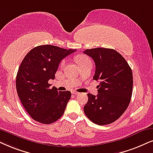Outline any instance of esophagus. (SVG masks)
I'll return each mask as SVG.
<instances>
[{"mask_svg":"<svg viewBox=\"0 0 153 153\" xmlns=\"http://www.w3.org/2000/svg\"><path fill=\"white\" fill-rule=\"evenodd\" d=\"M72 94H75V95H78V94H79L80 93H79V92H76V91H73Z\"/></svg>","mask_w":153,"mask_h":153,"instance_id":"obj_1","label":"esophagus"}]
</instances>
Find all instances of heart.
Returning <instances> with one entry per match:
<instances>
[{
  "mask_svg": "<svg viewBox=\"0 0 153 153\" xmlns=\"http://www.w3.org/2000/svg\"><path fill=\"white\" fill-rule=\"evenodd\" d=\"M76 62L78 64L79 66H81V65L85 64V63L91 62V61L88 57L85 56H78L76 59ZM65 61H63L61 63V66H63V65H65Z\"/></svg>",
  "mask_w": 153,
  "mask_h": 153,
  "instance_id": "1",
  "label": "heart"
}]
</instances>
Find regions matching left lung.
<instances>
[{
	"instance_id": "left-lung-1",
	"label": "left lung",
	"mask_w": 153,
	"mask_h": 153,
	"mask_svg": "<svg viewBox=\"0 0 153 153\" xmlns=\"http://www.w3.org/2000/svg\"><path fill=\"white\" fill-rule=\"evenodd\" d=\"M95 63L94 80L100 81L97 95L88 93L84 112L97 125L114 122L128 108L133 92V73L124 58L107 48L86 49Z\"/></svg>"
}]
</instances>
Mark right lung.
<instances>
[{
	"label": "right lung",
	"mask_w": 153,
	"mask_h": 153,
	"mask_svg": "<svg viewBox=\"0 0 153 153\" xmlns=\"http://www.w3.org/2000/svg\"><path fill=\"white\" fill-rule=\"evenodd\" d=\"M76 49L41 45L30 50L19 67L16 89L21 103L34 120L44 124L55 122L64 113L70 91H58L48 82L55 78L59 63Z\"/></svg>",
	"instance_id": "right-lung-1"
}]
</instances>
